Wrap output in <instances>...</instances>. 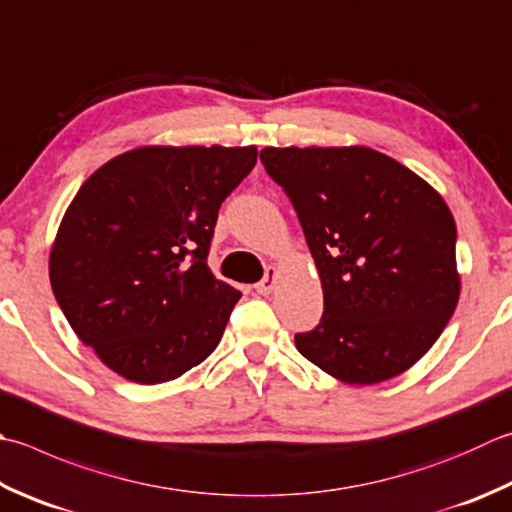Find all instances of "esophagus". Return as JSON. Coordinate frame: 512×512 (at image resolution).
<instances>
[{"label": "esophagus", "mask_w": 512, "mask_h": 512, "mask_svg": "<svg viewBox=\"0 0 512 512\" xmlns=\"http://www.w3.org/2000/svg\"><path fill=\"white\" fill-rule=\"evenodd\" d=\"M275 277H277V268L275 266H270L268 270H266V275H264V279L259 284H255V290L259 295H270L273 293V288H275Z\"/></svg>", "instance_id": "obj_1"}]
</instances>
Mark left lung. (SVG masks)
Segmentation results:
<instances>
[{"label": "left lung", "instance_id": "left-lung-1", "mask_svg": "<svg viewBox=\"0 0 512 512\" xmlns=\"http://www.w3.org/2000/svg\"><path fill=\"white\" fill-rule=\"evenodd\" d=\"M324 288V315L295 346L346 384L404 373L442 335L459 299L457 228L442 195L364 146L264 148Z\"/></svg>", "mask_w": 512, "mask_h": 512}]
</instances>
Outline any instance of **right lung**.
I'll list each match as a JSON object with an SVG mask.
<instances>
[{
	"mask_svg": "<svg viewBox=\"0 0 512 512\" xmlns=\"http://www.w3.org/2000/svg\"><path fill=\"white\" fill-rule=\"evenodd\" d=\"M255 164V146H146L77 190L50 250V286L117 375L170 382L217 348L242 293L208 270L210 239Z\"/></svg>",
	"mask_w": 512,
	"mask_h": 512,
	"instance_id": "obj_1",
	"label": "right lung"
}]
</instances>
